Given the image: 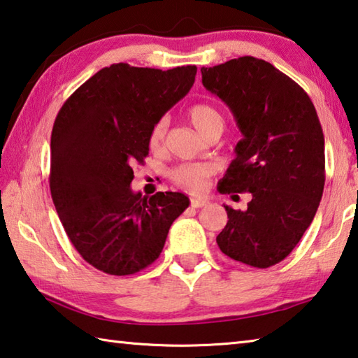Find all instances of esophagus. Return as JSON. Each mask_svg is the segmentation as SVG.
Segmentation results:
<instances>
[{
	"instance_id": "1",
	"label": "esophagus",
	"mask_w": 358,
	"mask_h": 358,
	"mask_svg": "<svg viewBox=\"0 0 358 358\" xmlns=\"http://www.w3.org/2000/svg\"><path fill=\"white\" fill-rule=\"evenodd\" d=\"M190 206L193 209H199V208H204V206H208V201H206V199H192Z\"/></svg>"
}]
</instances>
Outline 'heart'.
Returning <instances> with one entry per match:
<instances>
[{"label":"heart","mask_w":358,"mask_h":358,"mask_svg":"<svg viewBox=\"0 0 358 358\" xmlns=\"http://www.w3.org/2000/svg\"><path fill=\"white\" fill-rule=\"evenodd\" d=\"M190 121L195 125V129L206 136L212 130H223L224 127V119L220 111H218L215 106L209 103H196L193 105L189 111ZM168 130V119L162 117L155 122V125L150 130L149 135V144L152 148H160L163 140H165ZM214 173V168H212L209 163H182V165L176 166L169 173V178H171L173 182L184 189L187 192L198 193L206 189L208 185V179Z\"/></svg>","instance_id":"b5f03b06"}]
</instances>
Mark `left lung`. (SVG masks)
Instances as JSON below:
<instances>
[{"mask_svg":"<svg viewBox=\"0 0 358 358\" xmlns=\"http://www.w3.org/2000/svg\"><path fill=\"white\" fill-rule=\"evenodd\" d=\"M201 73L243 135L218 192L252 193L247 210L224 206L228 223L217 243L231 259L267 268L292 252L321 203V122L308 94L264 59L242 56Z\"/></svg>","mask_w":358,"mask_h":358,"instance_id":"left-lung-1","label":"left lung"}]
</instances>
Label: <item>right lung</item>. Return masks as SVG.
Instances as JSON below:
<instances>
[{
    "instance_id": "right-lung-1",
    "label": "right lung",
    "mask_w": 358,
    "mask_h": 358,
    "mask_svg": "<svg viewBox=\"0 0 358 358\" xmlns=\"http://www.w3.org/2000/svg\"><path fill=\"white\" fill-rule=\"evenodd\" d=\"M195 75L196 66L111 64L85 81L55 119L53 204L75 250L99 271L121 277L152 264L173 222L189 208L184 193L146 198L130 184L134 165L149 152L150 130L187 96Z\"/></svg>"
}]
</instances>
